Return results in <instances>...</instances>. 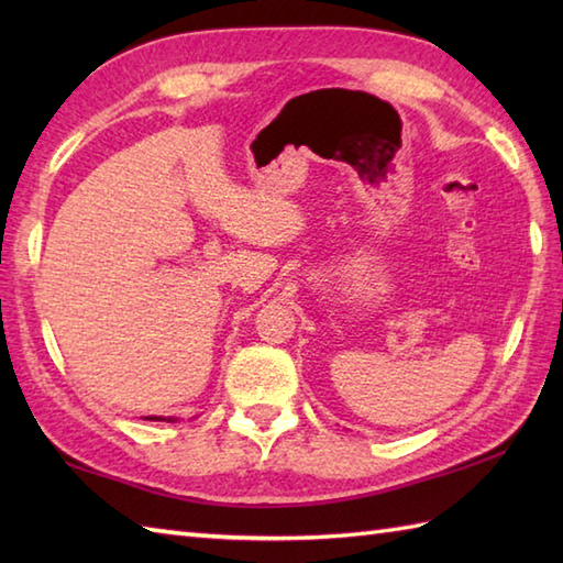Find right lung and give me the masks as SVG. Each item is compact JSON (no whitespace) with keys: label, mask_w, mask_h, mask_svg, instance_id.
Returning <instances> with one entry per match:
<instances>
[{"label":"right lung","mask_w":563,"mask_h":563,"mask_svg":"<svg viewBox=\"0 0 563 563\" xmlns=\"http://www.w3.org/2000/svg\"><path fill=\"white\" fill-rule=\"evenodd\" d=\"M147 421H166V423H176L178 418H174V416H169V418H164V416H147Z\"/></svg>","instance_id":"obj_1"}]
</instances>
